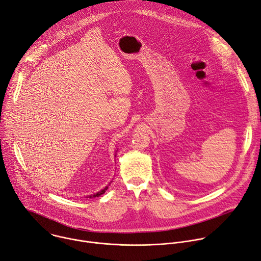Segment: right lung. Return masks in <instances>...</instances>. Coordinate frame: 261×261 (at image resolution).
Returning <instances> with one entry per match:
<instances>
[{
	"label": "right lung",
	"mask_w": 261,
	"mask_h": 261,
	"mask_svg": "<svg viewBox=\"0 0 261 261\" xmlns=\"http://www.w3.org/2000/svg\"><path fill=\"white\" fill-rule=\"evenodd\" d=\"M108 189V186H106L105 188H103V189H101L100 191H98V192H96L95 194H92V195H90L89 197H96V196H99V195H101L102 193H105V191Z\"/></svg>",
	"instance_id": "1"
}]
</instances>
